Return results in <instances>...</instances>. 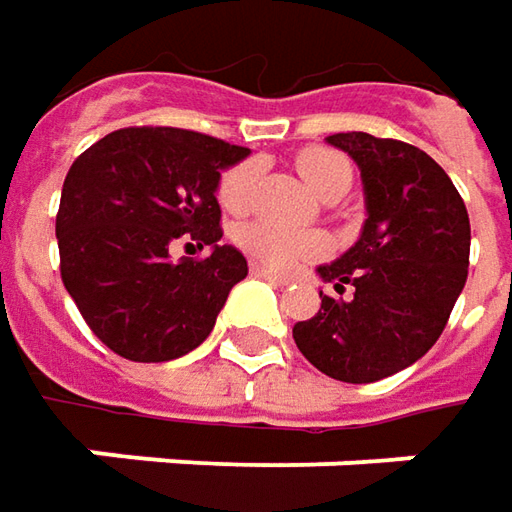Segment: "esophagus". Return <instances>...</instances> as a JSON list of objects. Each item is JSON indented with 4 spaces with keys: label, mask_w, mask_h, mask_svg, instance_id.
Returning a JSON list of instances; mask_svg holds the SVG:
<instances>
[{
    "label": "esophagus",
    "mask_w": 512,
    "mask_h": 512,
    "mask_svg": "<svg viewBox=\"0 0 512 512\" xmlns=\"http://www.w3.org/2000/svg\"><path fill=\"white\" fill-rule=\"evenodd\" d=\"M250 273L253 276H259V279H265V282H270V285H290V279L287 276H279V273H273V270H267L265 265H259V262H253L250 265Z\"/></svg>",
    "instance_id": "34e87169"
}]
</instances>
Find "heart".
I'll list each match as a JSON object with an SVG mask.
<instances>
[{
    "mask_svg": "<svg viewBox=\"0 0 512 512\" xmlns=\"http://www.w3.org/2000/svg\"><path fill=\"white\" fill-rule=\"evenodd\" d=\"M256 162L242 159L219 176L216 185V199L227 213H242L253 199V185H256ZM296 170L305 179V185L325 202H336L344 190L353 182V168L342 153L330 148L299 150L296 156ZM236 245L245 250L247 256L270 270H296L305 262L319 259L327 250V239L316 230H287L282 225H273L267 219H250L233 230Z\"/></svg>",
    "mask_w": 512,
    "mask_h": 512,
    "instance_id": "heart-1",
    "label": "heart"
}]
</instances>
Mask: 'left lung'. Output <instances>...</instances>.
Segmentation results:
<instances>
[{
  "mask_svg": "<svg viewBox=\"0 0 512 512\" xmlns=\"http://www.w3.org/2000/svg\"><path fill=\"white\" fill-rule=\"evenodd\" d=\"M364 185L359 242L319 267L339 296H322L313 319L293 325L307 362L330 379H387L442 336L470 265V219L450 176L424 150L362 130L327 136ZM344 286L354 296L341 299Z\"/></svg>",
  "mask_w": 512,
  "mask_h": 512,
  "instance_id": "left-lung-1",
  "label": "left lung"
}]
</instances>
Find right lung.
Wrapping results in <instances>:
<instances>
[{
    "label": "right lung",
    "instance_id": "obj_1",
    "mask_svg": "<svg viewBox=\"0 0 512 512\" xmlns=\"http://www.w3.org/2000/svg\"><path fill=\"white\" fill-rule=\"evenodd\" d=\"M250 150L182 128H122L70 165L59 213V270L82 319L130 362H170L210 336L247 276L222 239L216 185ZM176 238L205 260L169 259ZM193 247V245H187Z\"/></svg>",
    "mask_w": 512,
    "mask_h": 512
}]
</instances>
